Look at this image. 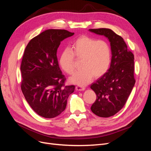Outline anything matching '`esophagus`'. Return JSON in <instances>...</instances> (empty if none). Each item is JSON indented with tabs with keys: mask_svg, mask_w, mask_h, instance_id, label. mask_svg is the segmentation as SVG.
Here are the masks:
<instances>
[{
	"mask_svg": "<svg viewBox=\"0 0 151 151\" xmlns=\"http://www.w3.org/2000/svg\"><path fill=\"white\" fill-rule=\"evenodd\" d=\"M76 90H77V91H84V90L86 89V88H85V87L76 86Z\"/></svg>",
	"mask_w": 151,
	"mask_h": 151,
	"instance_id": "1",
	"label": "esophagus"
}]
</instances>
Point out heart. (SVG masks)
Returning a JSON list of instances; mask_svg holds the SVG:
<instances>
[{"mask_svg": "<svg viewBox=\"0 0 151 151\" xmlns=\"http://www.w3.org/2000/svg\"><path fill=\"white\" fill-rule=\"evenodd\" d=\"M75 57L81 59L82 68L70 81L76 84L85 86L94 76L98 78L108 71L111 60V48L106 41L82 36L72 43L70 49L63 50L59 58L60 67L68 74L71 75L75 71Z\"/></svg>", "mask_w": 151, "mask_h": 151, "instance_id": "obj_1", "label": "heart"}]
</instances>
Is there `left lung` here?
I'll use <instances>...</instances> for the list:
<instances>
[{
    "instance_id": "8db88e82",
    "label": "left lung",
    "mask_w": 151,
    "mask_h": 151,
    "mask_svg": "<svg viewBox=\"0 0 151 151\" xmlns=\"http://www.w3.org/2000/svg\"><path fill=\"white\" fill-rule=\"evenodd\" d=\"M104 35L111 45V62L107 72L91 85L96 99L91 109L96 115L108 118L115 115L124 106L135 83L134 55L125 41L110 29H90Z\"/></svg>"
}]
</instances>
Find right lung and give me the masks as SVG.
Segmentation results:
<instances>
[{
    "label": "right lung",
    "instance_id": "right-lung-1",
    "mask_svg": "<svg viewBox=\"0 0 151 151\" xmlns=\"http://www.w3.org/2000/svg\"><path fill=\"white\" fill-rule=\"evenodd\" d=\"M65 29H49L32 38L21 64V88L29 106L40 116L52 118L65 110L75 86H66L57 51L62 40L74 35Z\"/></svg>",
    "mask_w": 151,
    "mask_h": 151
}]
</instances>
